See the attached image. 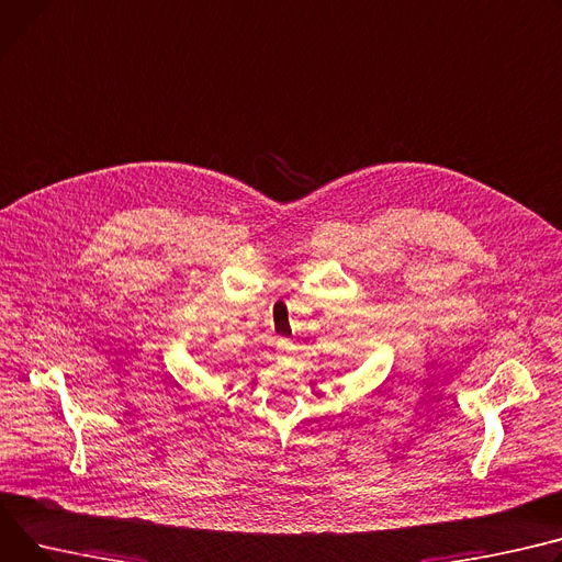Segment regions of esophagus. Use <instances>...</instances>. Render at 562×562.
<instances>
[{"instance_id":"34e87169","label":"esophagus","mask_w":562,"mask_h":562,"mask_svg":"<svg viewBox=\"0 0 562 562\" xmlns=\"http://www.w3.org/2000/svg\"><path fill=\"white\" fill-rule=\"evenodd\" d=\"M276 355L278 357H289V355H293V346H291V341L289 339H280L278 344H276Z\"/></svg>"}]
</instances>
